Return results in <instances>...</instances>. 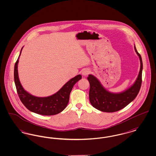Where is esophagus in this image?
Instances as JSON below:
<instances>
[{"mask_svg":"<svg viewBox=\"0 0 156 156\" xmlns=\"http://www.w3.org/2000/svg\"><path fill=\"white\" fill-rule=\"evenodd\" d=\"M89 73H90V70L87 69H84L82 71V74L83 75V76L87 75Z\"/></svg>","mask_w":156,"mask_h":156,"instance_id":"1","label":"esophagus"}]
</instances>
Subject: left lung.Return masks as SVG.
Listing matches in <instances>:
<instances>
[{
    "label": "left lung",
    "mask_w": 156,
    "mask_h": 156,
    "mask_svg": "<svg viewBox=\"0 0 156 156\" xmlns=\"http://www.w3.org/2000/svg\"><path fill=\"white\" fill-rule=\"evenodd\" d=\"M134 48L140 61V71L134 84L124 92L119 94L110 93L103 87L94 75L88 76L87 80L90 83L89 100L96 109L103 112H115L124 108L137 96L142 82L143 63L141 56L137 52L135 46Z\"/></svg>",
    "instance_id": "left-lung-1"
}]
</instances>
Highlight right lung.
Instances as JSON below:
<instances>
[{
  "label": "right lung",
  "mask_w": 156,
  "mask_h": 156,
  "mask_svg": "<svg viewBox=\"0 0 156 156\" xmlns=\"http://www.w3.org/2000/svg\"><path fill=\"white\" fill-rule=\"evenodd\" d=\"M19 57L14 66V78L19 98L23 104L30 111L41 115H52L62 112L69 103V94L73 87L81 80L82 76L76 75L71 79L56 94L51 96L44 98L36 97L25 91L20 83L17 69Z\"/></svg>",
  "instance_id": "obj_1"
}]
</instances>
